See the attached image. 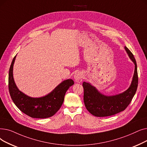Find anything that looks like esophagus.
Masks as SVG:
<instances>
[{
  "mask_svg": "<svg viewBox=\"0 0 147 147\" xmlns=\"http://www.w3.org/2000/svg\"><path fill=\"white\" fill-rule=\"evenodd\" d=\"M83 77V75L82 74H81V72H77L76 73L75 75H74V79L75 82H78L80 81L81 80V79Z\"/></svg>",
  "mask_w": 147,
  "mask_h": 147,
  "instance_id": "1",
  "label": "esophagus"
}]
</instances>
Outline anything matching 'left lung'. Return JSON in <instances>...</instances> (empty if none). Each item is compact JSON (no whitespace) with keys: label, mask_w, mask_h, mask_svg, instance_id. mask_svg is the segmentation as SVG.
<instances>
[{"label":"left lung","mask_w":147,"mask_h":147,"mask_svg":"<svg viewBox=\"0 0 147 147\" xmlns=\"http://www.w3.org/2000/svg\"><path fill=\"white\" fill-rule=\"evenodd\" d=\"M125 51L135 64V72L129 88L122 93L115 96H105L100 93L90 83L84 82V102L90 113L96 117H108L124 111L135 96L138 84L136 61L134 55L125 47Z\"/></svg>","instance_id":"8db88e82"}]
</instances>
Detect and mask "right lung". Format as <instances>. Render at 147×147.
<instances>
[{"instance_id": "add662e5", "label": "right lung", "mask_w": 147, "mask_h": 147, "mask_svg": "<svg viewBox=\"0 0 147 147\" xmlns=\"http://www.w3.org/2000/svg\"><path fill=\"white\" fill-rule=\"evenodd\" d=\"M16 55L13 57L9 71L8 87L10 96L17 107L27 115L35 118L52 117L59 110L64 101L69 88L74 85L72 80L61 82L47 95L34 98L26 95L17 88L13 77V66Z\"/></svg>"}]
</instances>
